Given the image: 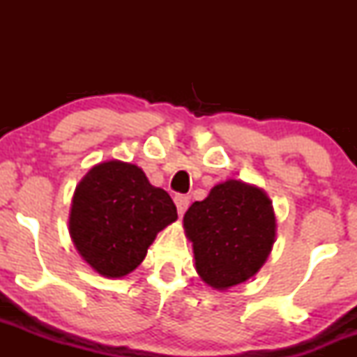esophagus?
<instances>
[{"instance_id": "obj_1", "label": "esophagus", "mask_w": 357, "mask_h": 357, "mask_svg": "<svg viewBox=\"0 0 357 357\" xmlns=\"http://www.w3.org/2000/svg\"><path fill=\"white\" fill-rule=\"evenodd\" d=\"M174 203H176V208H178V215L181 216L184 215V211L188 210V206H190V198H188L186 195H176Z\"/></svg>"}]
</instances>
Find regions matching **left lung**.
Wrapping results in <instances>:
<instances>
[{
  "mask_svg": "<svg viewBox=\"0 0 357 357\" xmlns=\"http://www.w3.org/2000/svg\"><path fill=\"white\" fill-rule=\"evenodd\" d=\"M196 272L213 289L252 278L275 241V213L264 190L236 179L216 184L183 218Z\"/></svg>",
  "mask_w": 357,
  "mask_h": 357,
  "instance_id": "8db88e82",
  "label": "left lung"
}]
</instances>
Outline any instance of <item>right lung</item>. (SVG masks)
Here are the masks:
<instances>
[{
	"instance_id": "obj_1",
	"label": "right lung",
	"mask_w": 357,
	"mask_h": 357,
	"mask_svg": "<svg viewBox=\"0 0 357 357\" xmlns=\"http://www.w3.org/2000/svg\"><path fill=\"white\" fill-rule=\"evenodd\" d=\"M178 220L176 206L136 165L105 161L75 188L68 230L75 248L96 272L121 278L144 260L155 235Z\"/></svg>"
}]
</instances>
